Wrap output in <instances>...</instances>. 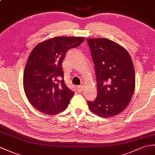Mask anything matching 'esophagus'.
Instances as JSON below:
<instances>
[{
    "label": "esophagus",
    "mask_w": 155,
    "mask_h": 155,
    "mask_svg": "<svg viewBox=\"0 0 155 155\" xmlns=\"http://www.w3.org/2000/svg\"><path fill=\"white\" fill-rule=\"evenodd\" d=\"M83 88H84V87L83 85H81V86H78L77 87V90L78 92H82L83 90Z\"/></svg>",
    "instance_id": "34e87169"
}]
</instances>
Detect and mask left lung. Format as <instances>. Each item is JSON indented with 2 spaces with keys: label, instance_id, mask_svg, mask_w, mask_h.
I'll use <instances>...</instances> for the list:
<instances>
[{
  "label": "left lung",
  "instance_id": "1",
  "mask_svg": "<svg viewBox=\"0 0 155 155\" xmlns=\"http://www.w3.org/2000/svg\"><path fill=\"white\" fill-rule=\"evenodd\" d=\"M97 81V97L88 101L98 117L109 118L120 113L129 104L135 88L134 66L128 51L107 38H88Z\"/></svg>",
  "mask_w": 155,
  "mask_h": 155
}]
</instances>
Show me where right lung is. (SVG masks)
I'll return each mask as SVG.
<instances>
[{
  "instance_id": "1",
  "label": "right lung",
  "mask_w": 155,
  "mask_h": 155,
  "mask_svg": "<svg viewBox=\"0 0 155 155\" xmlns=\"http://www.w3.org/2000/svg\"><path fill=\"white\" fill-rule=\"evenodd\" d=\"M84 41V37H57L38 43L32 49L23 74L26 96L42 113L54 115L63 111L74 92L63 79L62 64L67 51Z\"/></svg>"
}]
</instances>
